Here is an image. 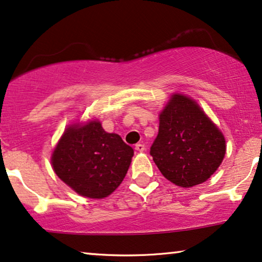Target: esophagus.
I'll return each instance as SVG.
<instances>
[{
    "label": "esophagus",
    "mask_w": 262,
    "mask_h": 262,
    "mask_svg": "<svg viewBox=\"0 0 262 262\" xmlns=\"http://www.w3.org/2000/svg\"><path fill=\"white\" fill-rule=\"evenodd\" d=\"M135 149L138 150V152H145L146 147L145 145H142V143H138V145H135Z\"/></svg>",
    "instance_id": "obj_1"
}]
</instances>
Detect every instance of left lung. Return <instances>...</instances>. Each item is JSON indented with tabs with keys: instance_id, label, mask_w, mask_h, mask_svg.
Wrapping results in <instances>:
<instances>
[{
	"instance_id": "1",
	"label": "left lung",
	"mask_w": 262,
	"mask_h": 262,
	"mask_svg": "<svg viewBox=\"0 0 262 262\" xmlns=\"http://www.w3.org/2000/svg\"><path fill=\"white\" fill-rule=\"evenodd\" d=\"M223 133L190 96L173 93L159 113L150 156L161 174L180 187L208 180L226 156Z\"/></svg>"
}]
</instances>
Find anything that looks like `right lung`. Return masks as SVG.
Wrapping results in <instances>:
<instances>
[{
    "label": "right lung",
    "mask_w": 262,
    "mask_h": 262,
    "mask_svg": "<svg viewBox=\"0 0 262 262\" xmlns=\"http://www.w3.org/2000/svg\"><path fill=\"white\" fill-rule=\"evenodd\" d=\"M134 150L119 134L103 129L101 121L69 124L51 154L56 174L76 193L102 200L122 183Z\"/></svg>",
    "instance_id": "add662e5"
}]
</instances>
